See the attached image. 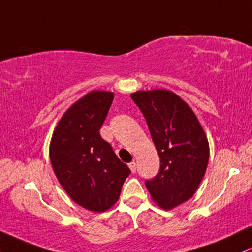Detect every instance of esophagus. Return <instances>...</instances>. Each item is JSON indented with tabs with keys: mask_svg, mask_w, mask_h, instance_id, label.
Returning a JSON list of instances; mask_svg holds the SVG:
<instances>
[{
	"mask_svg": "<svg viewBox=\"0 0 252 252\" xmlns=\"http://www.w3.org/2000/svg\"><path fill=\"white\" fill-rule=\"evenodd\" d=\"M129 168H130V170H131L132 173H135L136 172V163L135 162H130L129 163Z\"/></svg>",
	"mask_w": 252,
	"mask_h": 252,
	"instance_id": "1",
	"label": "esophagus"
}]
</instances>
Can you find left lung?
<instances>
[{
  "label": "left lung",
  "instance_id": "obj_1",
  "mask_svg": "<svg viewBox=\"0 0 252 252\" xmlns=\"http://www.w3.org/2000/svg\"><path fill=\"white\" fill-rule=\"evenodd\" d=\"M147 121L160 156V170L146 187L156 204L172 210L198 189L209 163L206 134L193 110L169 90L137 91L130 94Z\"/></svg>",
  "mask_w": 252,
  "mask_h": 252
}]
</instances>
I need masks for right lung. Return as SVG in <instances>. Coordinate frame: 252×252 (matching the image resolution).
Masks as SVG:
<instances>
[{
    "mask_svg": "<svg viewBox=\"0 0 252 252\" xmlns=\"http://www.w3.org/2000/svg\"><path fill=\"white\" fill-rule=\"evenodd\" d=\"M112 100V92H89L63 115L50 144L60 185L72 200L92 212L109 210L130 174L99 132Z\"/></svg>",
    "mask_w": 252,
    "mask_h": 252,
    "instance_id": "obj_1",
    "label": "right lung"
}]
</instances>
